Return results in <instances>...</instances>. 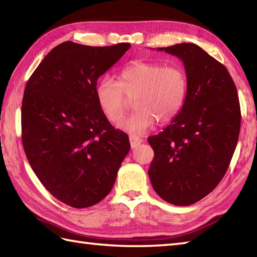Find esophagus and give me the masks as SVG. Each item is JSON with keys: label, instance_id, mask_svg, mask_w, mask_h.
Instances as JSON below:
<instances>
[{"label": "esophagus", "instance_id": "obj_1", "mask_svg": "<svg viewBox=\"0 0 257 257\" xmlns=\"http://www.w3.org/2000/svg\"><path fill=\"white\" fill-rule=\"evenodd\" d=\"M129 139H130V146H132V148H136V147L143 143V139L137 137V136H130Z\"/></svg>", "mask_w": 257, "mask_h": 257}]
</instances>
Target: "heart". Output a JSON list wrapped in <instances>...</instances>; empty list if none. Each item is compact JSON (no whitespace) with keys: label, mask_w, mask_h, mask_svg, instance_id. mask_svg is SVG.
<instances>
[{"label":"heart","mask_w":257,"mask_h":257,"mask_svg":"<svg viewBox=\"0 0 257 257\" xmlns=\"http://www.w3.org/2000/svg\"><path fill=\"white\" fill-rule=\"evenodd\" d=\"M188 94L187 74L180 66L137 62L124 67L117 81L103 77L97 81L95 96L98 106L109 121H121L127 98H133L134 113L121 123L133 135L149 130L158 120L170 122L182 110Z\"/></svg>","instance_id":"b5f03b06"}]
</instances>
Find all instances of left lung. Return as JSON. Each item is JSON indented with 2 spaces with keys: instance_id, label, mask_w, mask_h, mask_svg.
<instances>
[{
  "instance_id": "8db88e82",
  "label": "left lung",
  "mask_w": 257,
  "mask_h": 257,
  "mask_svg": "<svg viewBox=\"0 0 257 257\" xmlns=\"http://www.w3.org/2000/svg\"><path fill=\"white\" fill-rule=\"evenodd\" d=\"M184 65L188 94L182 110L148 141L155 151L148 174L161 199L187 206L206 196L227 170L236 148L241 109L227 69L192 43L159 47Z\"/></svg>"
}]
</instances>
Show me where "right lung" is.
Listing matches in <instances>:
<instances>
[{"label":"right lung","mask_w":257,"mask_h":257,"mask_svg":"<svg viewBox=\"0 0 257 257\" xmlns=\"http://www.w3.org/2000/svg\"><path fill=\"white\" fill-rule=\"evenodd\" d=\"M64 42L47 54L27 81L22 101V143L48 192L76 209L110 192L128 135L114 129L95 96L98 78L130 48Z\"/></svg>","instance_id":"1"}]
</instances>
